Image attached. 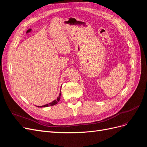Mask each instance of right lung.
<instances>
[{"instance_id": "1", "label": "right lung", "mask_w": 147, "mask_h": 147, "mask_svg": "<svg viewBox=\"0 0 147 147\" xmlns=\"http://www.w3.org/2000/svg\"><path fill=\"white\" fill-rule=\"evenodd\" d=\"M61 92L60 91V93H59V95L58 96V97L54 101H53L52 102H51V103H50L49 104H46L45 105H42V106H38V107H48V106H53L54 105H56V104H57V102H58L60 100V97H61Z\"/></svg>"}]
</instances>
